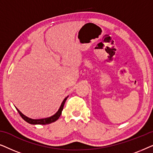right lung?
Masks as SVG:
<instances>
[{
  "label": "right lung",
  "instance_id": "right-lung-1",
  "mask_svg": "<svg viewBox=\"0 0 153 153\" xmlns=\"http://www.w3.org/2000/svg\"><path fill=\"white\" fill-rule=\"evenodd\" d=\"M68 96L65 98L64 100L62 102L61 105H60V106L59 109L58 110V111L56 112L55 114L53 115V116L48 117V118H42V119L30 118H28V117H27L25 116V115L23 114L16 107V106L15 107H16V109L17 110V111L19 112V114L20 116H22V118L24 119L26 122L28 123L29 124H31V125H47V124H50V123H51L55 122V121H56L58 118H59V117L60 116V115H61V114H62V109H63L65 102L66 100L68 99Z\"/></svg>",
  "mask_w": 153,
  "mask_h": 153
}]
</instances>
